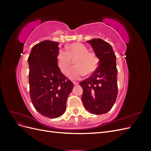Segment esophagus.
Segmentation results:
<instances>
[{"mask_svg": "<svg viewBox=\"0 0 151 151\" xmlns=\"http://www.w3.org/2000/svg\"><path fill=\"white\" fill-rule=\"evenodd\" d=\"M73 84H74V85H75V86H77L79 84V83H77V82H73Z\"/></svg>", "mask_w": 151, "mask_h": 151, "instance_id": "esophagus-1", "label": "esophagus"}]
</instances>
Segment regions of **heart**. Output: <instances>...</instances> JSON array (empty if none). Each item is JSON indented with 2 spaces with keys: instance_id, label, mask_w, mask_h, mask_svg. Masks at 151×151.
Segmentation results:
<instances>
[{
  "instance_id": "b5f03b06",
  "label": "heart",
  "mask_w": 151,
  "mask_h": 151,
  "mask_svg": "<svg viewBox=\"0 0 151 151\" xmlns=\"http://www.w3.org/2000/svg\"><path fill=\"white\" fill-rule=\"evenodd\" d=\"M75 60L76 67L72 68L69 76L72 79H79L86 72L92 74L97 70L99 59L94 52H89L84 44L77 42L66 46V51L60 50L57 55V62L61 72L67 75L71 67L72 60Z\"/></svg>"
}]
</instances>
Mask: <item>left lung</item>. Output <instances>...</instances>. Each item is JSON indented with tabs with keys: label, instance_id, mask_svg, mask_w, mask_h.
Returning <instances> with one entry per match:
<instances>
[{
	"label": "left lung",
	"instance_id": "obj_1",
	"mask_svg": "<svg viewBox=\"0 0 151 151\" xmlns=\"http://www.w3.org/2000/svg\"><path fill=\"white\" fill-rule=\"evenodd\" d=\"M99 59L98 68L89 78L81 81L82 101L84 108L94 115L108 112L118 94L116 55L111 45L102 39L87 41Z\"/></svg>",
	"mask_w": 151,
	"mask_h": 151
}]
</instances>
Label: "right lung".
<instances>
[{"label": "right lung", "mask_w": 151, "mask_h": 151, "mask_svg": "<svg viewBox=\"0 0 151 151\" xmlns=\"http://www.w3.org/2000/svg\"><path fill=\"white\" fill-rule=\"evenodd\" d=\"M58 42L45 40L32 48L28 57L29 94L36 110L50 118L62 116L74 85L57 62Z\"/></svg>", "instance_id": "right-lung-1"}]
</instances>
